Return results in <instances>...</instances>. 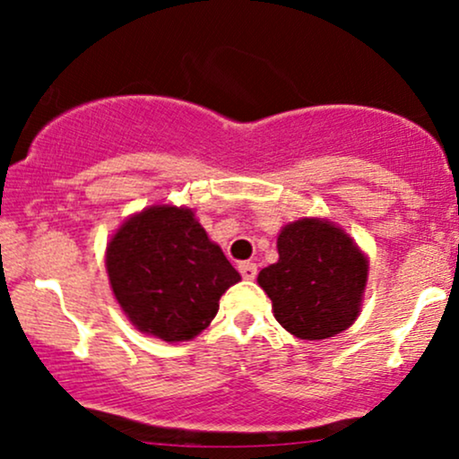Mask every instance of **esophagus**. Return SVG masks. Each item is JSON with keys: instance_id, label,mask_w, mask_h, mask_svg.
<instances>
[{"instance_id": "1", "label": "esophagus", "mask_w": 459, "mask_h": 459, "mask_svg": "<svg viewBox=\"0 0 459 459\" xmlns=\"http://www.w3.org/2000/svg\"><path fill=\"white\" fill-rule=\"evenodd\" d=\"M237 270H239L244 281H255V278H256V265H255V263L241 261L239 265H237Z\"/></svg>"}]
</instances>
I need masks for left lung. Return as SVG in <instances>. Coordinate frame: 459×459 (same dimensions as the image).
<instances>
[{
    "label": "left lung",
    "mask_w": 459,
    "mask_h": 459,
    "mask_svg": "<svg viewBox=\"0 0 459 459\" xmlns=\"http://www.w3.org/2000/svg\"><path fill=\"white\" fill-rule=\"evenodd\" d=\"M367 259L325 220H298L278 235V263L259 273L273 317L298 339L319 341L350 328L360 310Z\"/></svg>",
    "instance_id": "8db88e82"
}]
</instances>
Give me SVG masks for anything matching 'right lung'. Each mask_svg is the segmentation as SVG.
Segmentation results:
<instances>
[{"label": "right lung", "mask_w": 459, "mask_h": 459, "mask_svg": "<svg viewBox=\"0 0 459 459\" xmlns=\"http://www.w3.org/2000/svg\"><path fill=\"white\" fill-rule=\"evenodd\" d=\"M109 284L131 324L175 343L200 334L241 276L189 209L151 207L108 246Z\"/></svg>", "instance_id": "right-lung-1"}]
</instances>
